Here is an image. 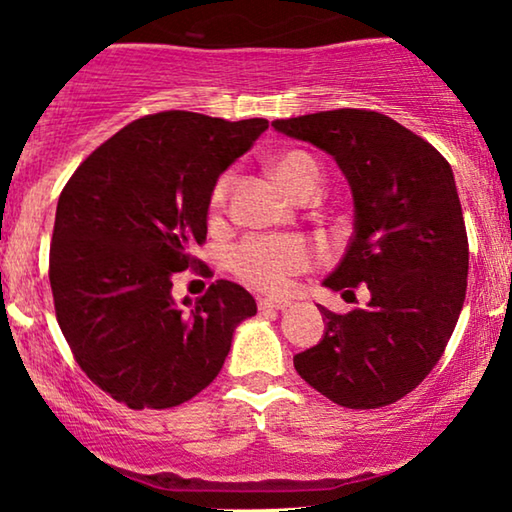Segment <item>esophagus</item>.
I'll use <instances>...</instances> for the list:
<instances>
[{
  "label": "esophagus",
  "instance_id": "34e87169",
  "mask_svg": "<svg viewBox=\"0 0 512 512\" xmlns=\"http://www.w3.org/2000/svg\"><path fill=\"white\" fill-rule=\"evenodd\" d=\"M258 307H261V310H286V307H291V300H286V298H261V300H258Z\"/></svg>",
  "mask_w": 512,
  "mask_h": 512
}]
</instances>
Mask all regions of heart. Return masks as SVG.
Instances as JSON below:
<instances>
[{
    "label": "heart",
    "instance_id": "b5f03b06",
    "mask_svg": "<svg viewBox=\"0 0 512 512\" xmlns=\"http://www.w3.org/2000/svg\"><path fill=\"white\" fill-rule=\"evenodd\" d=\"M272 172L286 191L305 198L317 195L321 186V167L310 153L289 151L275 158ZM230 177L216 181L212 193V205L221 207L228 195ZM312 249L300 237L272 235V237H249L230 249L228 268L235 272L242 282L265 293H284L289 289L293 277L310 268Z\"/></svg>",
    "mask_w": 512,
    "mask_h": 512
}]
</instances>
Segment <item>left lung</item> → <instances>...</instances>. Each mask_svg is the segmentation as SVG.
<instances>
[{
    "mask_svg": "<svg viewBox=\"0 0 512 512\" xmlns=\"http://www.w3.org/2000/svg\"><path fill=\"white\" fill-rule=\"evenodd\" d=\"M272 128L317 146L345 174L354 233L324 286L352 303L356 286L370 291L347 314L319 305L324 335L293 366L342 408L396 403L436 366L464 307L468 237L452 167L377 111H321Z\"/></svg>",
    "mask_w": 512,
    "mask_h": 512,
    "instance_id": "8db88e82",
    "label": "left lung"
}]
</instances>
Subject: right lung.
I'll return each instance as SVG.
<instances>
[{
  "mask_svg": "<svg viewBox=\"0 0 512 512\" xmlns=\"http://www.w3.org/2000/svg\"><path fill=\"white\" fill-rule=\"evenodd\" d=\"M268 130L160 111L125 125L79 165L55 209V314L83 373L132 410H163L219 375L235 328L256 314L240 284L172 298L174 272L198 265L216 181Z\"/></svg>",
  "mask_w": 512,
  "mask_h": 512,
  "instance_id": "right-lung-1",
  "label": "right lung"
}]
</instances>
